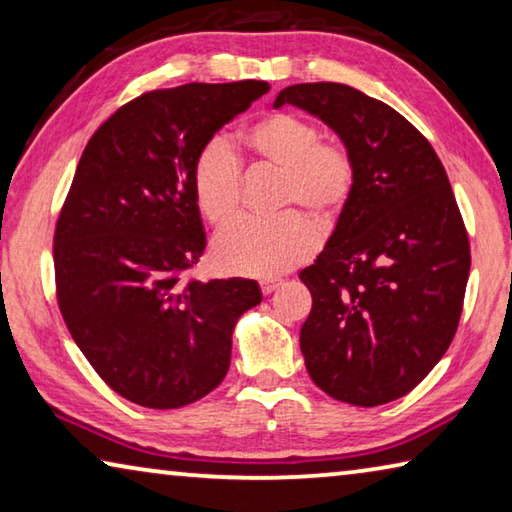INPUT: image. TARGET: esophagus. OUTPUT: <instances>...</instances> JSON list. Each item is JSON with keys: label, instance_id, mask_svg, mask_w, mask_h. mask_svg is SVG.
<instances>
[{"label": "esophagus", "instance_id": "34e87169", "mask_svg": "<svg viewBox=\"0 0 512 512\" xmlns=\"http://www.w3.org/2000/svg\"><path fill=\"white\" fill-rule=\"evenodd\" d=\"M259 287H262L264 296H268V293H273V291L282 287V280H280V277H264V280L259 282Z\"/></svg>", "mask_w": 512, "mask_h": 512}]
</instances>
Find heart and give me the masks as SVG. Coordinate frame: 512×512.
I'll return each instance as SVG.
<instances>
[{"label": "heart", "mask_w": 512, "mask_h": 512, "mask_svg": "<svg viewBox=\"0 0 512 512\" xmlns=\"http://www.w3.org/2000/svg\"><path fill=\"white\" fill-rule=\"evenodd\" d=\"M244 149L259 164L282 171L275 207H300L318 228H327L348 205L354 162L339 144L320 142V131L293 112H275L241 135ZM192 189L201 214L225 223L241 203V167L223 140L207 142L192 167ZM316 237L298 212L239 216L216 235L212 257L225 273L268 277L289 271L311 255Z\"/></svg>", "instance_id": "heart-1"}]
</instances>
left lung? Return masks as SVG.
Here are the masks:
<instances>
[{
	"label": "left lung",
	"instance_id": "8db88e82",
	"mask_svg": "<svg viewBox=\"0 0 512 512\" xmlns=\"http://www.w3.org/2000/svg\"><path fill=\"white\" fill-rule=\"evenodd\" d=\"M354 162V189L316 262L300 271L309 377L339 402L379 406L413 391L452 343L470 241L443 162L400 112L343 83L284 88Z\"/></svg>",
	"mask_w": 512,
	"mask_h": 512
}]
</instances>
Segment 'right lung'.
Wrapping results in <instances>:
<instances>
[{"label":"right lung","instance_id":"obj_1","mask_svg":"<svg viewBox=\"0 0 512 512\" xmlns=\"http://www.w3.org/2000/svg\"><path fill=\"white\" fill-rule=\"evenodd\" d=\"M266 81L187 83L128 101L90 137L54 235L60 314L112 391L180 409L221 384L255 280L180 282L205 250L192 167Z\"/></svg>","mask_w":512,"mask_h":512}]
</instances>
